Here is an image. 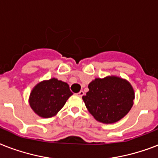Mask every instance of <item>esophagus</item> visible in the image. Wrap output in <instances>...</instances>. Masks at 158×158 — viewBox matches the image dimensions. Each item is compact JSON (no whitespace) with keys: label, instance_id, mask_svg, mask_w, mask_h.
Masks as SVG:
<instances>
[{"label":"esophagus","instance_id":"1","mask_svg":"<svg viewBox=\"0 0 158 158\" xmlns=\"http://www.w3.org/2000/svg\"><path fill=\"white\" fill-rule=\"evenodd\" d=\"M77 95H78V96H79V97H83V95H84V92H83V91H80V92H79Z\"/></svg>","mask_w":158,"mask_h":158}]
</instances>
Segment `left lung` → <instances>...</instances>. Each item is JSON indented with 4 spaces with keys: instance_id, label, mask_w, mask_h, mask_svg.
Listing matches in <instances>:
<instances>
[{
    "instance_id": "obj_1",
    "label": "left lung",
    "mask_w": 158,
    "mask_h": 158,
    "mask_svg": "<svg viewBox=\"0 0 158 158\" xmlns=\"http://www.w3.org/2000/svg\"><path fill=\"white\" fill-rule=\"evenodd\" d=\"M88 88L83 100L89 113L100 123H116L132 107L134 89L126 79L117 76L97 78L88 84Z\"/></svg>"
}]
</instances>
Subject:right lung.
Instances as JSON below:
<instances>
[{
    "label": "right lung",
    "mask_w": 158,
    "mask_h": 158,
    "mask_svg": "<svg viewBox=\"0 0 158 158\" xmlns=\"http://www.w3.org/2000/svg\"><path fill=\"white\" fill-rule=\"evenodd\" d=\"M71 95L67 83L52 78L35 86L31 92L29 104L37 115L48 118L57 114Z\"/></svg>",
    "instance_id": "obj_1"
}]
</instances>
